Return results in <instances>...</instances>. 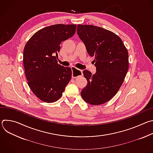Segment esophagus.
Returning <instances> with one entry per match:
<instances>
[{
    "mask_svg": "<svg viewBox=\"0 0 153 153\" xmlns=\"http://www.w3.org/2000/svg\"><path fill=\"white\" fill-rule=\"evenodd\" d=\"M71 70L73 71V74H72V78L73 79H75L79 76H80L81 75L83 74V71L82 70H80L79 69H77L76 67H71Z\"/></svg>",
    "mask_w": 153,
    "mask_h": 153,
    "instance_id": "obj_1",
    "label": "esophagus"
}]
</instances>
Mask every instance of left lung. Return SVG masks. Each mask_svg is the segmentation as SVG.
Returning <instances> with one entry per match:
<instances>
[{"instance_id":"1","label":"left lung","mask_w":153,"mask_h":153,"mask_svg":"<svg viewBox=\"0 0 153 153\" xmlns=\"http://www.w3.org/2000/svg\"><path fill=\"white\" fill-rule=\"evenodd\" d=\"M77 34L87 52L94 56V74L83 71L88 83L81 96L87 103L99 105L110 100L118 92L129 67L128 53L122 39L113 32L91 25H78Z\"/></svg>"}]
</instances>
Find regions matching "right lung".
<instances>
[{"mask_svg": "<svg viewBox=\"0 0 153 153\" xmlns=\"http://www.w3.org/2000/svg\"><path fill=\"white\" fill-rule=\"evenodd\" d=\"M76 25L56 24L43 28L27 42L23 62L28 85L41 100L53 103L62 96L71 79L72 71L57 63L63 42L73 36Z\"/></svg>", "mask_w": 153, "mask_h": 153, "instance_id": "obj_1", "label": "right lung"}]
</instances>
